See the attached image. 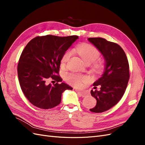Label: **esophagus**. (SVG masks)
<instances>
[{
	"mask_svg": "<svg viewBox=\"0 0 145 145\" xmlns=\"http://www.w3.org/2000/svg\"><path fill=\"white\" fill-rule=\"evenodd\" d=\"M76 91L77 92V93L80 96H82V97H84V96L86 95V94L84 93V92L79 91V90H77L76 89Z\"/></svg>",
	"mask_w": 145,
	"mask_h": 145,
	"instance_id": "34e87169",
	"label": "esophagus"
}]
</instances>
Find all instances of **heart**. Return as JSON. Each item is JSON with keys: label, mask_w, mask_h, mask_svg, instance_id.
<instances>
[{"label": "heart", "mask_w": 145, "mask_h": 145, "mask_svg": "<svg viewBox=\"0 0 145 145\" xmlns=\"http://www.w3.org/2000/svg\"><path fill=\"white\" fill-rule=\"evenodd\" d=\"M74 51L81 57L86 64L90 65L93 63V68L95 70L102 69V63L96 61L100 57V52L93 45L88 44V43H83V44L78 45L76 48H74ZM72 55V51L71 50L66 51L61 59V66L64 67ZM66 80L70 85L78 88L82 86L83 82L86 81V77L80 74L70 73L66 76Z\"/></svg>", "instance_id": "obj_1"}]
</instances>
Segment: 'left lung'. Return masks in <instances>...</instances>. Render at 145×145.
Returning <instances> with one entry per match:
<instances>
[{"mask_svg": "<svg viewBox=\"0 0 145 145\" xmlns=\"http://www.w3.org/2000/svg\"><path fill=\"white\" fill-rule=\"evenodd\" d=\"M88 40L103 56L106 65L102 76L93 83L91 95L97 100L95 106L89 110L100 113L111 109L119 102L126 91L129 79V67L123 50L116 43L101 37L88 38Z\"/></svg>", "mask_w": 145, "mask_h": 145, "instance_id": "1", "label": "left lung"}]
</instances>
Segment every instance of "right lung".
<instances>
[{
  "label": "right lung",
  "mask_w": 145,
  "mask_h": 145,
  "mask_svg": "<svg viewBox=\"0 0 145 145\" xmlns=\"http://www.w3.org/2000/svg\"><path fill=\"white\" fill-rule=\"evenodd\" d=\"M78 37L46 35L31 40L20 55L17 65L20 86L34 106L48 109L60 104L63 92L72 89L62 82L59 74L62 57ZM50 79L56 82L48 83Z\"/></svg>",
  "instance_id": "obj_1"
}]
</instances>
